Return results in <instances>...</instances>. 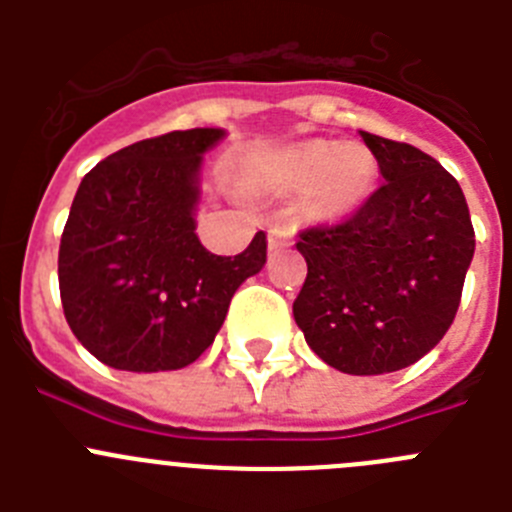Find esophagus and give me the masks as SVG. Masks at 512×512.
<instances>
[{
  "instance_id": "esophagus-1",
  "label": "esophagus",
  "mask_w": 512,
  "mask_h": 512,
  "mask_svg": "<svg viewBox=\"0 0 512 512\" xmlns=\"http://www.w3.org/2000/svg\"><path fill=\"white\" fill-rule=\"evenodd\" d=\"M292 241H295V230L292 228L274 225V228L269 230V251H279V248L292 246Z\"/></svg>"
}]
</instances>
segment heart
Returning a JSON list of instances; mask_svg holds the SVG:
<instances>
[{"label": "heart", "mask_w": 512, "mask_h": 512, "mask_svg": "<svg viewBox=\"0 0 512 512\" xmlns=\"http://www.w3.org/2000/svg\"><path fill=\"white\" fill-rule=\"evenodd\" d=\"M282 187H307L305 210L318 220H341L359 210L377 182V161L361 143L312 138L287 148L277 161Z\"/></svg>", "instance_id": "b5f03b06"}]
</instances>
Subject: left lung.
<instances>
[{
  "mask_svg": "<svg viewBox=\"0 0 512 512\" xmlns=\"http://www.w3.org/2000/svg\"><path fill=\"white\" fill-rule=\"evenodd\" d=\"M384 184L333 228L300 233L307 279L292 312L307 346L343 374L423 359L459 310L474 228L459 182L408 143L361 133Z\"/></svg>",
  "mask_w": 512,
  "mask_h": 512,
  "instance_id": "left-lung-1",
  "label": "left lung"
}]
</instances>
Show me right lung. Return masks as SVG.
I'll use <instances>...</instances> for the list:
<instances>
[{"label": "right lung", "mask_w": 512, "mask_h": 512, "mask_svg": "<svg viewBox=\"0 0 512 512\" xmlns=\"http://www.w3.org/2000/svg\"><path fill=\"white\" fill-rule=\"evenodd\" d=\"M223 128L174 130L99 161L61 235L58 287L69 328L120 372H171L202 356L235 289L266 264V235L238 256L197 238L205 153Z\"/></svg>", "instance_id": "obj_1"}]
</instances>
